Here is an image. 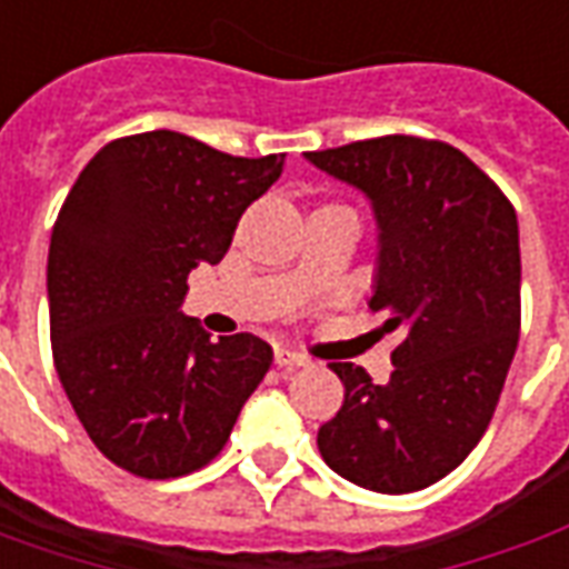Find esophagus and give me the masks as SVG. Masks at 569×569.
<instances>
[{
	"label": "esophagus",
	"mask_w": 569,
	"mask_h": 569,
	"mask_svg": "<svg viewBox=\"0 0 569 569\" xmlns=\"http://www.w3.org/2000/svg\"><path fill=\"white\" fill-rule=\"evenodd\" d=\"M273 362L280 366V369H301V366H308L310 359L296 353V350H286V347H277V353H273Z\"/></svg>",
	"instance_id": "esophagus-1"
}]
</instances>
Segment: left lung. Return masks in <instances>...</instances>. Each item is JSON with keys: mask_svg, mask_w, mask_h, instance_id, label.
Segmentation results:
<instances>
[{"mask_svg": "<svg viewBox=\"0 0 569 569\" xmlns=\"http://www.w3.org/2000/svg\"><path fill=\"white\" fill-rule=\"evenodd\" d=\"M308 161L366 191L381 228L371 310L402 332L393 375L332 362L345 406L322 423L326 463L359 488L411 493L453 472L488 429L521 332L512 200L441 140L390 133Z\"/></svg>", "mask_w": 569, "mask_h": 569, "instance_id": "obj_1", "label": "left lung"}]
</instances>
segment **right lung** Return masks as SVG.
Instances as JSON below:
<instances>
[{
	"label": "right lung",
	"instance_id": "right-lung-1",
	"mask_svg": "<svg viewBox=\"0 0 569 569\" xmlns=\"http://www.w3.org/2000/svg\"><path fill=\"white\" fill-rule=\"evenodd\" d=\"M283 154L237 158L176 130L97 151L57 212L48 249L51 353L106 460L140 478H179L222 451L271 369L249 332L210 341L182 317L188 273L219 264Z\"/></svg>",
	"mask_w": 569,
	"mask_h": 569
}]
</instances>
